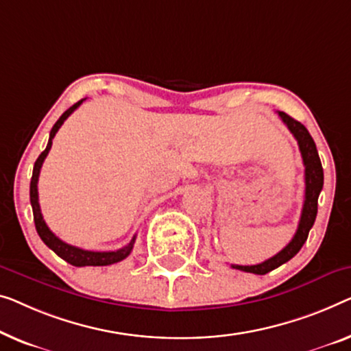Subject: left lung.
<instances>
[{"instance_id":"8db88e82","label":"left lung","mask_w":351,"mask_h":351,"mask_svg":"<svg viewBox=\"0 0 351 351\" xmlns=\"http://www.w3.org/2000/svg\"><path fill=\"white\" fill-rule=\"evenodd\" d=\"M279 117L287 128H289V130L293 134V137L296 138L298 146H300V151H301V156H302V162H304V169H306L304 170V178H306L304 205H302L301 219H300V223H298L295 237H293L291 241L287 244L279 254H276L274 257L265 260L263 263H258V265H250V266L232 265V268L234 269L245 271V273L260 274V276L279 268L280 265L287 263V261L291 260L298 252H300L302 244L306 243L307 237H309V230L312 228L313 222H315L318 195H320V192L323 189V167H322L320 158H318L315 142H313V138L311 137L309 130H307L300 121L293 119L284 112H279Z\"/></svg>"}]
</instances>
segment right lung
Segmentation results:
<instances>
[{"label": "right lung", "mask_w": 351, "mask_h": 351, "mask_svg": "<svg viewBox=\"0 0 351 351\" xmlns=\"http://www.w3.org/2000/svg\"><path fill=\"white\" fill-rule=\"evenodd\" d=\"M85 101H78L74 106L69 107L64 113L61 114L58 121L55 123L53 128L50 130V138L49 143H47V148L42 151L38 160L34 162V169H33V178H31V184H29V200H31V206H33V216H34V223H36V230H38L39 237L42 241H44L49 247L53 250V252L61 257L62 260H66L67 263H71L72 266H107V265H113L118 263V261L124 260L128 255L130 254V250L134 247L135 243V237L130 239V243L128 245H124L123 249L118 250H112V252H93V250H85L80 247H75V245H71L56 237V234L51 232V230L47 227V223L42 217L40 213V206H39V193H38V181H39V173H40V167L44 164V160L49 154V151L51 148V140L58 132V129L62 125V123L69 118V114L80 107V104Z\"/></svg>", "instance_id": "right-lung-1"}]
</instances>
